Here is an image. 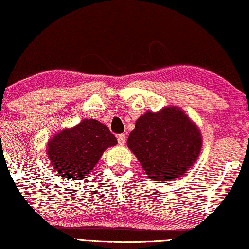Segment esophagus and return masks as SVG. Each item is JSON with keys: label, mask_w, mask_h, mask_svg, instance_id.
<instances>
[{"label": "esophagus", "mask_w": 249, "mask_h": 249, "mask_svg": "<svg viewBox=\"0 0 249 249\" xmlns=\"http://www.w3.org/2000/svg\"><path fill=\"white\" fill-rule=\"evenodd\" d=\"M118 142L120 146H124L125 143V136L124 135H119L118 136Z\"/></svg>", "instance_id": "34e87169"}]
</instances>
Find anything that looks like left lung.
<instances>
[{
  "mask_svg": "<svg viewBox=\"0 0 249 249\" xmlns=\"http://www.w3.org/2000/svg\"><path fill=\"white\" fill-rule=\"evenodd\" d=\"M127 145L150 179L167 183L193 166L202 147V137L181 109L166 107L137 119Z\"/></svg>",
  "mask_w": 249,
  "mask_h": 249,
  "instance_id": "left-lung-1",
  "label": "left lung"
}]
</instances>
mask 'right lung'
<instances>
[{
    "mask_svg": "<svg viewBox=\"0 0 249 249\" xmlns=\"http://www.w3.org/2000/svg\"><path fill=\"white\" fill-rule=\"evenodd\" d=\"M118 140L100 121L84 119L71 129H64L47 143V154L55 171L70 179H82L98 164L104 150Z\"/></svg>",
    "mask_w": 249,
    "mask_h": 249,
    "instance_id": "right-lung-1",
    "label": "right lung"
}]
</instances>
